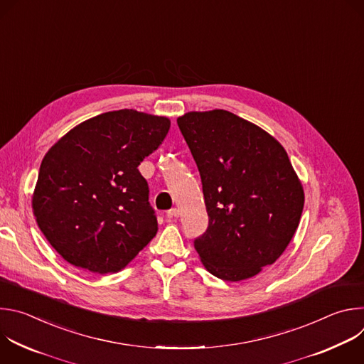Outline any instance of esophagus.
Instances as JSON below:
<instances>
[{
  "instance_id": "esophagus-1",
  "label": "esophagus",
  "mask_w": 364,
  "mask_h": 364,
  "mask_svg": "<svg viewBox=\"0 0 364 364\" xmlns=\"http://www.w3.org/2000/svg\"><path fill=\"white\" fill-rule=\"evenodd\" d=\"M178 216H180V210L178 209H171V210L167 212V218L171 219V220H176Z\"/></svg>"
}]
</instances>
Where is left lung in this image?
Masks as SVG:
<instances>
[{"label":"left lung","instance_id":"left-lung-1","mask_svg":"<svg viewBox=\"0 0 364 364\" xmlns=\"http://www.w3.org/2000/svg\"><path fill=\"white\" fill-rule=\"evenodd\" d=\"M197 164L209 226L194 239L212 275L237 282L272 265L302 215L304 190L284 146L223 109L177 119Z\"/></svg>","mask_w":364,"mask_h":364}]
</instances>
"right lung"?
<instances>
[{
    "mask_svg": "<svg viewBox=\"0 0 364 364\" xmlns=\"http://www.w3.org/2000/svg\"><path fill=\"white\" fill-rule=\"evenodd\" d=\"M170 119L134 109L90 118L51 146L33 212L65 261L95 274L125 268L159 230L138 166L164 141Z\"/></svg>",
    "mask_w": 364,
    "mask_h": 364,
    "instance_id": "1",
    "label": "right lung"
}]
</instances>
